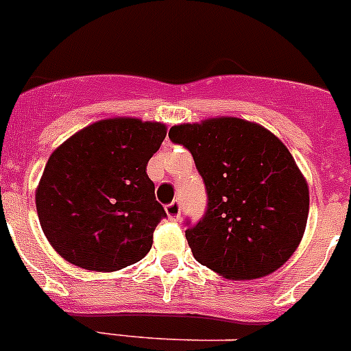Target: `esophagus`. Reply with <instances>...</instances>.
<instances>
[{
  "label": "esophagus",
  "instance_id": "obj_1",
  "mask_svg": "<svg viewBox=\"0 0 351 351\" xmlns=\"http://www.w3.org/2000/svg\"><path fill=\"white\" fill-rule=\"evenodd\" d=\"M165 210H167V216H169L172 221L181 219V202H179V200H173V202H170L169 206H165Z\"/></svg>",
  "mask_w": 351,
  "mask_h": 351
}]
</instances>
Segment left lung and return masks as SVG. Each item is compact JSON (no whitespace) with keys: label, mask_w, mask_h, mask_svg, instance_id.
Wrapping results in <instances>:
<instances>
[{"label":"left lung","mask_w":351,"mask_h":351,"mask_svg":"<svg viewBox=\"0 0 351 351\" xmlns=\"http://www.w3.org/2000/svg\"><path fill=\"white\" fill-rule=\"evenodd\" d=\"M169 137L190 151L206 184V213L186 221L197 262L232 280L280 269L299 246L309 213L308 184L283 142L237 117L172 126Z\"/></svg>","instance_id":"left-lung-1"}]
</instances>
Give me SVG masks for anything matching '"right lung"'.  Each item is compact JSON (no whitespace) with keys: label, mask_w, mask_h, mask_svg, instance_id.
I'll return each mask as SVG.
<instances>
[{"label":"right lung","mask_w":351,"mask_h":351,"mask_svg":"<svg viewBox=\"0 0 351 351\" xmlns=\"http://www.w3.org/2000/svg\"><path fill=\"white\" fill-rule=\"evenodd\" d=\"M165 135L160 123L105 119L51 154L36 190V213L66 262L112 272L147 255L167 213L145 167Z\"/></svg>","instance_id":"obj_1"}]
</instances>
